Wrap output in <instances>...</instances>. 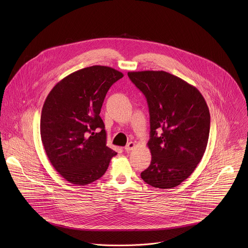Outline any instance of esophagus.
Listing matches in <instances>:
<instances>
[{"mask_svg": "<svg viewBox=\"0 0 248 248\" xmlns=\"http://www.w3.org/2000/svg\"><path fill=\"white\" fill-rule=\"evenodd\" d=\"M135 148H136V143L133 141L129 142V143L127 144V146L125 147V151H126V152H130V151L134 150Z\"/></svg>", "mask_w": 248, "mask_h": 248, "instance_id": "1", "label": "esophagus"}]
</instances>
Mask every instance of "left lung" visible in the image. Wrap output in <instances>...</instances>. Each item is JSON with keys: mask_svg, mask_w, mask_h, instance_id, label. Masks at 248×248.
<instances>
[{"mask_svg": "<svg viewBox=\"0 0 248 248\" xmlns=\"http://www.w3.org/2000/svg\"><path fill=\"white\" fill-rule=\"evenodd\" d=\"M128 76L144 93L150 113L152 160L141 178L155 188L176 187L191 176L206 150V101L196 87L166 71H129Z\"/></svg>", "mask_w": 248, "mask_h": 248, "instance_id": "left-lung-1", "label": "left lung"}]
</instances>
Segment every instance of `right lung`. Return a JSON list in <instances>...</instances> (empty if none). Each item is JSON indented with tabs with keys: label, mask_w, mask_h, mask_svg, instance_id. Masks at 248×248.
<instances>
[{
	"label": "right lung",
	"mask_w": 248,
	"mask_h": 248,
	"mask_svg": "<svg viewBox=\"0 0 248 248\" xmlns=\"http://www.w3.org/2000/svg\"><path fill=\"white\" fill-rule=\"evenodd\" d=\"M124 75L106 66L74 71L49 92L42 108L40 133L54 169L75 185L102 177L117 153L107 146L101 107L110 86Z\"/></svg>",
	"instance_id": "right-lung-1"
}]
</instances>
